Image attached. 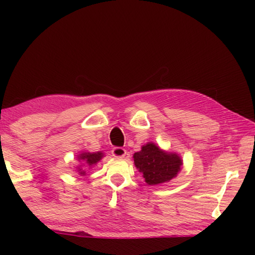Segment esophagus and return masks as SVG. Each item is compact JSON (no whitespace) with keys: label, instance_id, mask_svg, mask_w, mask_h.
<instances>
[{"label":"esophagus","instance_id":"34e87169","mask_svg":"<svg viewBox=\"0 0 255 255\" xmlns=\"http://www.w3.org/2000/svg\"><path fill=\"white\" fill-rule=\"evenodd\" d=\"M126 153V150L122 147H115L112 150V154L113 156H115V158H124Z\"/></svg>","mask_w":255,"mask_h":255}]
</instances>
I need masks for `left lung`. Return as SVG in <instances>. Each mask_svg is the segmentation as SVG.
I'll list each match as a JSON object with an SVG mask.
<instances>
[{
  "label": "left lung",
  "mask_w": 255,
  "mask_h": 255,
  "mask_svg": "<svg viewBox=\"0 0 255 255\" xmlns=\"http://www.w3.org/2000/svg\"><path fill=\"white\" fill-rule=\"evenodd\" d=\"M134 165L143 173L149 185L169 182L181 170L182 160L174 153H166L154 143H147L141 151L133 154Z\"/></svg>",
  "instance_id": "left-lung-1"
}]
</instances>
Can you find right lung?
Instances as JSON below:
<instances>
[{
  "instance_id": "right-lung-1",
  "label": "right lung",
  "mask_w": 255,
  "mask_h": 255,
  "mask_svg": "<svg viewBox=\"0 0 255 255\" xmlns=\"http://www.w3.org/2000/svg\"><path fill=\"white\" fill-rule=\"evenodd\" d=\"M103 154L101 152H97V153H90V152H85V153H82L79 155V160L82 162L83 164H86V165H93L95 163H97L101 159H102ZM82 166V165H81ZM79 172L80 174H84V171H82V169L81 167H79Z\"/></svg>"
}]
</instances>
